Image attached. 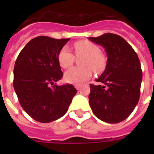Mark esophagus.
Wrapping results in <instances>:
<instances>
[{
  "instance_id": "esophagus-1",
  "label": "esophagus",
  "mask_w": 154,
  "mask_h": 154,
  "mask_svg": "<svg viewBox=\"0 0 154 154\" xmlns=\"http://www.w3.org/2000/svg\"><path fill=\"white\" fill-rule=\"evenodd\" d=\"M75 88L77 89H81V85H75Z\"/></svg>"
}]
</instances>
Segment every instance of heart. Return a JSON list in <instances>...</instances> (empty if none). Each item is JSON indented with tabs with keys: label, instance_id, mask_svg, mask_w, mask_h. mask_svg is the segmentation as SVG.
<instances>
[{
	"label": "heart",
	"instance_id": "b5f03b06",
	"mask_svg": "<svg viewBox=\"0 0 154 154\" xmlns=\"http://www.w3.org/2000/svg\"><path fill=\"white\" fill-rule=\"evenodd\" d=\"M75 55L77 57L83 56L80 60V67L72 68L65 74V80L72 84H81L92 77L93 70L101 72L104 70L106 60L100 53V48L93 42L83 40L74 43ZM58 62L63 69L71 67L75 62L74 54L67 46L63 47L58 53Z\"/></svg>",
	"mask_w": 154,
	"mask_h": 154
}]
</instances>
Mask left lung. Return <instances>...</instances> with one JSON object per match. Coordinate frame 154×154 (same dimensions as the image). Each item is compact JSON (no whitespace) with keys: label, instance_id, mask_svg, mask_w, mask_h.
Returning <instances> with one entry per match:
<instances>
[{"label":"left lung","instance_id":"8db88e82","mask_svg":"<svg viewBox=\"0 0 154 154\" xmlns=\"http://www.w3.org/2000/svg\"><path fill=\"white\" fill-rule=\"evenodd\" d=\"M107 53L106 68L96 80L104 85L90 84L89 105L97 118L107 123L126 119L140 97L142 71L137 54L121 36L105 33L89 37Z\"/></svg>","mask_w":154,"mask_h":154}]
</instances>
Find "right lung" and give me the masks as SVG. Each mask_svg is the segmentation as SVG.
I'll return each mask as SVG.
<instances>
[{"label": "right lung", "mask_w": 154, "mask_h": 154, "mask_svg": "<svg viewBox=\"0 0 154 154\" xmlns=\"http://www.w3.org/2000/svg\"><path fill=\"white\" fill-rule=\"evenodd\" d=\"M69 40L35 37L16 60L13 87L23 109L37 122L48 123L64 116L77 94L72 85L55 83L63 77L58 53Z\"/></svg>", "instance_id": "add662e5"}]
</instances>
